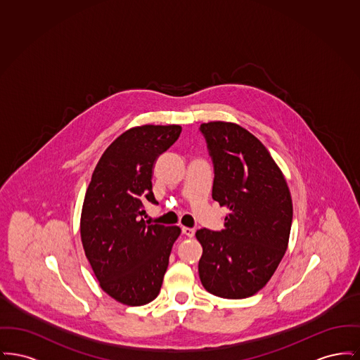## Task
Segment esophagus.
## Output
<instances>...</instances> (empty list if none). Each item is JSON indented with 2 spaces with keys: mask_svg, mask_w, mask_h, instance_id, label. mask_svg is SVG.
Listing matches in <instances>:
<instances>
[{
  "mask_svg": "<svg viewBox=\"0 0 360 360\" xmlns=\"http://www.w3.org/2000/svg\"><path fill=\"white\" fill-rule=\"evenodd\" d=\"M182 233H184L185 236H188V238H193V236H194V233H195V231H194L193 228L184 226V228H182Z\"/></svg>",
  "mask_w": 360,
  "mask_h": 360,
  "instance_id": "obj_1",
  "label": "esophagus"
}]
</instances>
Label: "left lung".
Returning <instances> with one entry per match:
<instances>
[{"label":"left lung","mask_w":360,"mask_h":360,"mask_svg":"<svg viewBox=\"0 0 360 360\" xmlns=\"http://www.w3.org/2000/svg\"><path fill=\"white\" fill-rule=\"evenodd\" d=\"M213 162L212 198L226 206L224 229L202 228L198 273L217 297L240 300L266 286L288 250L292 204L286 179L267 148L233 122L200 127Z\"/></svg>","instance_id":"1"}]
</instances>
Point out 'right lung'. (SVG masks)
Returning <instances> with one entry per match:
<instances>
[{
  "label": "right lung",
  "mask_w": 360,
  "mask_h": 360,
  "mask_svg": "<svg viewBox=\"0 0 360 360\" xmlns=\"http://www.w3.org/2000/svg\"><path fill=\"white\" fill-rule=\"evenodd\" d=\"M179 125H141L125 131L98 160L81 214L85 255L106 294L124 305L155 300L181 229L147 224L146 200L158 205L153 169L181 135Z\"/></svg>",
  "instance_id": "obj_1"
}]
</instances>
